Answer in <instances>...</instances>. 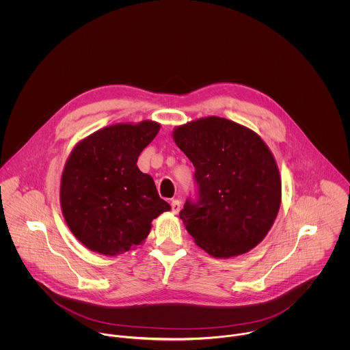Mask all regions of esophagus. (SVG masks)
<instances>
[{"instance_id":"obj_1","label":"esophagus","mask_w":350,"mask_h":350,"mask_svg":"<svg viewBox=\"0 0 350 350\" xmlns=\"http://www.w3.org/2000/svg\"><path fill=\"white\" fill-rule=\"evenodd\" d=\"M180 207H182V202L179 200H174L171 202V208H172V213H179L180 211Z\"/></svg>"}]
</instances>
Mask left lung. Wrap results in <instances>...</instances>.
<instances>
[{
  "mask_svg": "<svg viewBox=\"0 0 350 350\" xmlns=\"http://www.w3.org/2000/svg\"><path fill=\"white\" fill-rule=\"evenodd\" d=\"M174 140L196 167L194 194L179 213L187 232L214 257L254 248L280 207V175L271 150L248 128L219 117L176 128Z\"/></svg>",
  "mask_w": 350,
  "mask_h": 350,
  "instance_id": "left-lung-1",
  "label": "left lung"
}]
</instances>
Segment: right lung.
Returning <instances> with one entry per match:
<instances>
[{"mask_svg": "<svg viewBox=\"0 0 350 350\" xmlns=\"http://www.w3.org/2000/svg\"><path fill=\"white\" fill-rule=\"evenodd\" d=\"M160 125L143 121L97 131L71 152L62 175L60 204L74 236L89 250L116 256L139 245L170 204L137 159Z\"/></svg>", "mask_w": 350, "mask_h": 350, "instance_id": "right-lung-1", "label": "right lung"}]
</instances>
